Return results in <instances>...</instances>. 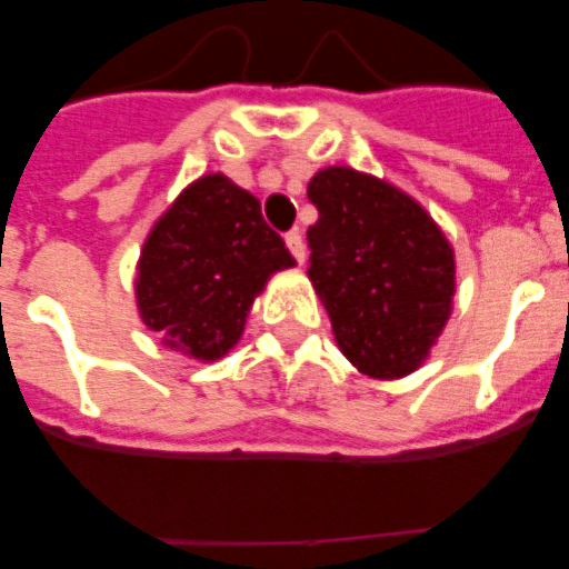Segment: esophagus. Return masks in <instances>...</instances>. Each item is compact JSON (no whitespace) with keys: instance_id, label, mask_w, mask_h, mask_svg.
Returning <instances> with one entry per match:
<instances>
[{"instance_id":"34e87169","label":"esophagus","mask_w":569,"mask_h":569,"mask_svg":"<svg viewBox=\"0 0 569 569\" xmlns=\"http://www.w3.org/2000/svg\"><path fill=\"white\" fill-rule=\"evenodd\" d=\"M286 248L292 250V257L298 259V262H303V259H307V248H303V239L298 230L286 232Z\"/></svg>"}]
</instances>
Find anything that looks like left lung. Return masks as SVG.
<instances>
[{"label":"left lung","instance_id":"8db88e82","mask_svg":"<svg viewBox=\"0 0 569 569\" xmlns=\"http://www.w3.org/2000/svg\"><path fill=\"white\" fill-rule=\"evenodd\" d=\"M310 280L339 351L369 378L422 366L455 298V250L413 197L355 168L310 180Z\"/></svg>","mask_w":569,"mask_h":569}]
</instances>
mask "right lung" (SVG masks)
Returning <instances> with one entry per match:
<instances>
[{"label": "right lung", "mask_w": 569, "mask_h": 569, "mask_svg": "<svg viewBox=\"0 0 569 569\" xmlns=\"http://www.w3.org/2000/svg\"><path fill=\"white\" fill-rule=\"evenodd\" d=\"M292 266L257 197L223 173H209L191 182L147 236L138 312L164 348L218 360L239 342L268 277Z\"/></svg>", "instance_id": "right-lung-1"}]
</instances>
